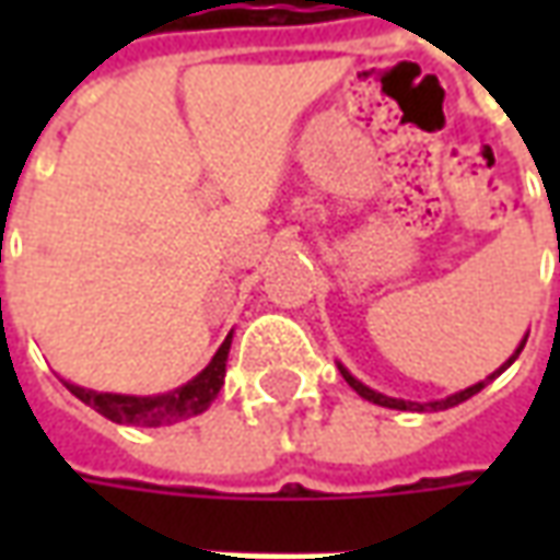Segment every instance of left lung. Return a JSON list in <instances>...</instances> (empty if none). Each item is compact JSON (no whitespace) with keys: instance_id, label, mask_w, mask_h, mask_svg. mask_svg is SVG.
<instances>
[{"instance_id":"8db88e82","label":"left lung","mask_w":560,"mask_h":560,"mask_svg":"<svg viewBox=\"0 0 560 560\" xmlns=\"http://www.w3.org/2000/svg\"><path fill=\"white\" fill-rule=\"evenodd\" d=\"M525 341H528V332H525V339L518 341V348H516V351H513V357H510V360H506V363L501 365V369H494L492 375L486 377V381H477L474 387L458 389V393H453V396H446V399H434V401L393 399V396H384V393H377V389L365 387L363 381H357V377H353L351 372H348V369H345V365H341V363H339V372H341V377H345V381H348V384H351V387L357 389V393H360V396H363L365 401H375V405H381V408H393V411H420V413L422 411H446V408H456V405H462V401H468L470 396H477V393H480V389L486 387V384H492L494 377L501 375L504 369H510V365L516 363V357H518V353H522V348H525Z\"/></svg>"}]
</instances>
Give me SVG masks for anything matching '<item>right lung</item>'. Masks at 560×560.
<instances>
[{"mask_svg": "<svg viewBox=\"0 0 560 560\" xmlns=\"http://www.w3.org/2000/svg\"><path fill=\"white\" fill-rule=\"evenodd\" d=\"M231 339L233 332H228V339L221 341V348L203 372H197L183 387L159 393V396H122V393H98V389L78 387L71 381H62V384L83 405H90L92 411H98L107 420L126 422V425H147V429L173 425V422L203 413L212 405V399L219 396V389L224 387V365H228V353H231Z\"/></svg>", "mask_w": 560, "mask_h": 560, "instance_id": "right-lung-1", "label": "right lung"}]
</instances>
